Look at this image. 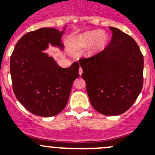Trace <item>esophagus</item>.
Here are the masks:
<instances>
[{
    "label": "esophagus",
    "instance_id": "1",
    "mask_svg": "<svg viewBox=\"0 0 155 155\" xmlns=\"http://www.w3.org/2000/svg\"><path fill=\"white\" fill-rule=\"evenodd\" d=\"M82 72H83V70H82L81 68H79V74L81 75Z\"/></svg>",
    "mask_w": 155,
    "mask_h": 155
}]
</instances>
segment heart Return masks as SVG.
I'll use <instances>...</instances> for the list:
<instances>
[{
	"instance_id": "obj_1",
	"label": "heart",
	"mask_w": 155,
	"mask_h": 155,
	"mask_svg": "<svg viewBox=\"0 0 155 155\" xmlns=\"http://www.w3.org/2000/svg\"><path fill=\"white\" fill-rule=\"evenodd\" d=\"M108 42V35L104 31H89L77 35L71 40V46L73 50H80L91 44L86 54L94 55L105 48Z\"/></svg>"
}]
</instances>
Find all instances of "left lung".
<instances>
[{
  "instance_id": "8db88e82",
  "label": "left lung",
  "mask_w": 155,
  "mask_h": 155,
  "mask_svg": "<svg viewBox=\"0 0 155 155\" xmlns=\"http://www.w3.org/2000/svg\"><path fill=\"white\" fill-rule=\"evenodd\" d=\"M113 37L102 51L79 60L94 109L117 116L132 106L143 87V57L130 35L109 27Z\"/></svg>"
}]
</instances>
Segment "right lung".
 I'll list each match as a JSON object with an SVG mask.
<instances>
[{
	"instance_id": "add662e5",
	"label": "right lung",
	"mask_w": 155,
	"mask_h": 155,
	"mask_svg": "<svg viewBox=\"0 0 155 155\" xmlns=\"http://www.w3.org/2000/svg\"><path fill=\"white\" fill-rule=\"evenodd\" d=\"M42 28L25 34L16 43L10 59L12 87L20 103L32 114L50 117L60 113L68 102L79 64L61 68L42 53L48 43L63 46L64 31Z\"/></svg>"
}]
</instances>
